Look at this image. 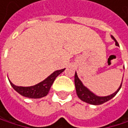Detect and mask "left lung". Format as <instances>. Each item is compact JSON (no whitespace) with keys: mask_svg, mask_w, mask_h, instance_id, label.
<instances>
[{"mask_svg":"<svg viewBox=\"0 0 128 128\" xmlns=\"http://www.w3.org/2000/svg\"><path fill=\"white\" fill-rule=\"evenodd\" d=\"M111 38L115 41L116 46H119L118 43L115 40V38L113 36H111ZM74 84H75L76 92H77V94H78V98L81 100L84 101L86 103H88V104H93V105L102 104H104V103L108 101L109 100H110L111 98H113L118 94V92L120 89L121 84H122V83H121L119 88L114 93V94L108 95V96H105V97H99V96H97L96 94H94V93L91 92L89 89H88L83 84L82 82L80 81V80L78 78L76 72H75V75H74Z\"/></svg>","mask_w":128,"mask_h":128,"instance_id":"obj_1","label":"left lung"}]
</instances>
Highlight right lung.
<instances>
[{
  "label": "right lung",
  "mask_w": 128,
  "mask_h": 128,
  "mask_svg": "<svg viewBox=\"0 0 128 128\" xmlns=\"http://www.w3.org/2000/svg\"><path fill=\"white\" fill-rule=\"evenodd\" d=\"M64 70L65 68L56 70L54 73H52L45 80H44L43 81L40 82L36 85L30 86V87L16 86V85H14V84H12V82H10V80L9 81L12 88L18 93H19L20 95L28 98H34V99L40 98L46 96L48 94V92L50 89V87L53 84V83L56 79V78Z\"/></svg>",
  "instance_id": "add662e5"
}]
</instances>
